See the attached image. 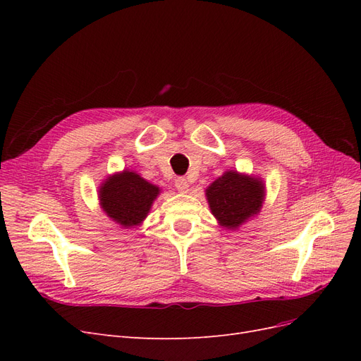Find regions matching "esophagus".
<instances>
[{"label": "esophagus", "mask_w": 361, "mask_h": 361, "mask_svg": "<svg viewBox=\"0 0 361 361\" xmlns=\"http://www.w3.org/2000/svg\"><path fill=\"white\" fill-rule=\"evenodd\" d=\"M174 185H176L179 192H188V190H190V183L185 178H178L176 180H174Z\"/></svg>", "instance_id": "esophagus-1"}]
</instances>
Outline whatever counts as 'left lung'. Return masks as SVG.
Here are the masks:
<instances>
[{"instance_id": "8db88e82", "label": "left lung", "mask_w": 361, "mask_h": 361, "mask_svg": "<svg viewBox=\"0 0 361 361\" xmlns=\"http://www.w3.org/2000/svg\"><path fill=\"white\" fill-rule=\"evenodd\" d=\"M204 194L218 226L236 231L260 212L265 202V182L253 174L227 170Z\"/></svg>"}]
</instances>
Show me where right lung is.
Listing matches in <instances>:
<instances>
[{"label": "right lung", "mask_w": 361, "mask_h": 361, "mask_svg": "<svg viewBox=\"0 0 361 361\" xmlns=\"http://www.w3.org/2000/svg\"><path fill=\"white\" fill-rule=\"evenodd\" d=\"M161 194L158 185L141 178L137 171L122 170L108 174L97 190L104 214L125 228L143 224L150 207Z\"/></svg>", "instance_id": "1"}]
</instances>
